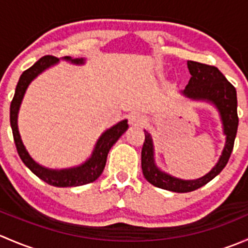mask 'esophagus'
Returning <instances> with one entry per match:
<instances>
[{
    "instance_id": "1",
    "label": "esophagus",
    "mask_w": 248,
    "mask_h": 248,
    "mask_svg": "<svg viewBox=\"0 0 248 248\" xmlns=\"http://www.w3.org/2000/svg\"><path fill=\"white\" fill-rule=\"evenodd\" d=\"M128 122L131 126L140 127L144 124L145 116L142 114H140V112H132L128 117Z\"/></svg>"
}]
</instances>
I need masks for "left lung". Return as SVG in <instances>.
Masks as SVG:
<instances>
[{
	"label": "left lung",
	"mask_w": 248,
	"mask_h": 248,
	"mask_svg": "<svg viewBox=\"0 0 248 248\" xmlns=\"http://www.w3.org/2000/svg\"><path fill=\"white\" fill-rule=\"evenodd\" d=\"M187 67L191 73V79L181 93L191 101L206 102L217 109L223 134L226 136V142L216 166L207 174L196 180H182L161 170L157 167L152 137L146 129H144L145 141L141 150V169L145 179L158 188L177 193H186L201 188L223 170L234 147L239 124L236 90L218 68L194 61H187Z\"/></svg>",
	"instance_id": "1"
}]
</instances>
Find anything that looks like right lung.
<instances>
[{
    "mask_svg": "<svg viewBox=\"0 0 248 248\" xmlns=\"http://www.w3.org/2000/svg\"><path fill=\"white\" fill-rule=\"evenodd\" d=\"M62 60L71 62L73 64H78V66H81L85 63V59H72L69 56H64L62 57ZM57 62H60V59H57V57L44 56L21 74L19 81H17L13 101L11 103V127L12 131H13L14 142H16L20 158L24 162L25 166L36 176L55 187L82 186V185L93 182L94 180L101 176L102 171L104 170V167H106L109 150L119 140L120 137L127 131L128 124H127V120H122V121L117 122L116 124L110 127L109 129H107L106 132H103L97 140L91 156L80 166L66 169H51L37 163L22 142L21 136L19 133V127H17V115H19L20 106H21V102L24 99L25 92H26L27 87L31 84L32 80L36 79L39 74L43 73L47 68L55 66Z\"/></svg>",
    "mask_w": 248,
    "mask_h": 248,
    "instance_id": "right-lung-1",
    "label": "right lung"
}]
</instances>
